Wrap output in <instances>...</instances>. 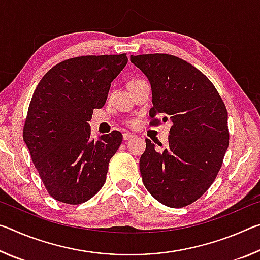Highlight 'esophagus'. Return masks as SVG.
<instances>
[{"label":"esophagus","instance_id":"1","mask_svg":"<svg viewBox=\"0 0 260 260\" xmlns=\"http://www.w3.org/2000/svg\"><path fill=\"white\" fill-rule=\"evenodd\" d=\"M136 135H134V134H132V133H128V132H126V133H124L122 134V139H124L125 141H127V140H131V139H134Z\"/></svg>","mask_w":260,"mask_h":260}]
</instances>
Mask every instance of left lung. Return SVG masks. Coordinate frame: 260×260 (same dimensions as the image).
I'll return each mask as SVG.
<instances>
[{
  "instance_id": "left-lung-1",
  "label": "left lung",
  "mask_w": 260,
  "mask_h": 260,
  "mask_svg": "<svg viewBox=\"0 0 260 260\" xmlns=\"http://www.w3.org/2000/svg\"><path fill=\"white\" fill-rule=\"evenodd\" d=\"M131 61L150 82L151 118L161 114L162 121H172L161 151L146 139L140 158L143 184L161 204L183 208L208 190L222 165L230 140L226 107L212 82L179 57L132 55Z\"/></svg>"
}]
</instances>
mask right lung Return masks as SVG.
<instances>
[{
    "label": "right lung",
    "instance_id": "1",
    "mask_svg": "<svg viewBox=\"0 0 260 260\" xmlns=\"http://www.w3.org/2000/svg\"><path fill=\"white\" fill-rule=\"evenodd\" d=\"M127 61L126 54L70 58L51 68L35 88L23 136L52 199L81 204L103 187L122 135L113 131L91 140L88 121L105 104Z\"/></svg>",
    "mask_w": 260,
    "mask_h": 260
}]
</instances>
